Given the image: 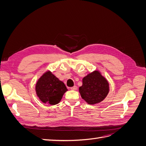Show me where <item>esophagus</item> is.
<instances>
[{
    "mask_svg": "<svg viewBox=\"0 0 146 146\" xmlns=\"http://www.w3.org/2000/svg\"><path fill=\"white\" fill-rule=\"evenodd\" d=\"M70 90H73V91H76L77 90V87L76 86H74L73 87L70 88Z\"/></svg>",
    "mask_w": 146,
    "mask_h": 146,
    "instance_id": "1",
    "label": "esophagus"
}]
</instances>
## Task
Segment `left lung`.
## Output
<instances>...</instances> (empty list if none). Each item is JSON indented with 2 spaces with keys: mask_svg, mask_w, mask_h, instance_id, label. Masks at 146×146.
Here are the masks:
<instances>
[{
  "mask_svg": "<svg viewBox=\"0 0 146 146\" xmlns=\"http://www.w3.org/2000/svg\"><path fill=\"white\" fill-rule=\"evenodd\" d=\"M82 86L79 88L82 98L90 105H95L103 101L110 91L107 79L98 70L88 74L83 78Z\"/></svg>",
  "mask_w": 146,
  "mask_h": 146,
  "instance_id": "8db88e82",
  "label": "left lung"
}]
</instances>
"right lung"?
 I'll return each instance as SVG.
<instances>
[{"label": "right lung", "mask_w": 146, "mask_h": 146, "mask_svg": "<svg viewBox=\"0 0 146 146\" xmlns=\"http://www.w3.org/2000/svg\"><path fill=\"white\" fill-rule=\"evenodd\" d=\"M68 91L64 83L48 70L39 77L35 85V91L42 103L54 105L60 103Z\"/></svg>", "instance_id": "right-lung-1"}]
</instances>
